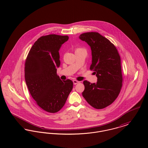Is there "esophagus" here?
<instances>
[{
    "mask_svg": "<svg viewBox=\"0 0 148 148\" xmlns=\"http://www.w3.org/2000/svg\"><path fill=\"white\" fill-rule=\"evenodd\" d=\"M73 82L74 84H78V83H79V81H77V80H73Z\"/></svg>",
    "mask_w": 148,
    "mask_h": 148,
    "instance_id": "34e87169",
    "label": "esophagus"
}]
</instances>
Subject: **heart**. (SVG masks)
I'll return each instance as SVG.
<instances>
[{
  "mask_svg": "<svg viewBox=\"0 0 148 148\" xmlns=\"http://www.w3.org/2000/svg\"><path fill=\"white\" fill-rule=\"evenodd\" d=\"M74 51H75V53L82 52V51H86V49L84 48H82V47H76L74 49Z\"/></svg>",
  "mask_w": 148,
  "mask_h": 148,
  "instance_id": "obj_1",
  "label": "heart"
}]
</instances>
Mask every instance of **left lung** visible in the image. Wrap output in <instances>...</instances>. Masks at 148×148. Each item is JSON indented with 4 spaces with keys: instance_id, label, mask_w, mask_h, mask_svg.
I'll return each instance as SVG.
<instances>
[{
    "instance_id": "1",
    "label": "left lung",
    "mask_w": 148,
    "mask_h": 148,
    "mask_svg": "<svg viewBox=\"0 0 148 148\" xmlns=\"http://www.w3.org/2000/svg\"><path fill=\"white\" fill-rule=\"evenodd\" d=\"M79 38L86 41L92 51V64L98 81L91 83L84 81L83 98L92 107L103 109L117 98L122 87L123 75L121 60L115 45L98 32L82 33Z\"/></svg>"
}]
</instances>
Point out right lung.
<instances>
[{
	"mask_svg": "<svg viewBox=\"0 0 148 148\" xmlns=\"http://www.w3.org/2000/svg\"><path fill=\"white\" fill-rule=\"evenodd\" d=\"M68 36L49 34L40 37L29 50L25 62V79L36 104L49 112H58L65 105L73 87L70 79L57 75L60 65L59 49Z\"/></svg>",
	"mask_w": 148,
	"mask_h": 148,
	"instance_id": "1",
	"label": "right lung"
}]
</instances>
